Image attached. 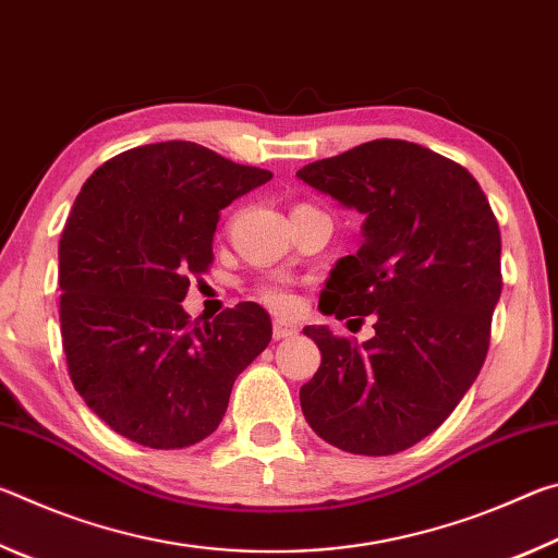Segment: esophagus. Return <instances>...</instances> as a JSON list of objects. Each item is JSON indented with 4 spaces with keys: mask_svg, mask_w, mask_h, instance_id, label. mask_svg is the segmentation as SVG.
<instances>
[{
    "mask_svg": "<svg viewBox=\"0 0 558 558\" xmlns=\"http://www.w3.org/2000/svg\"><path fill=\"white\" fill-rule=\"evenodd\" d=\"M292 335H298V327L282 323V319H276V323H272V337L276 339H288Z\"/></svg>",
    "mask_w": 558,
    "mask_h": 558,
    "instance_id": "obj_1",
    "label": "esophagus"
}]
</instances>
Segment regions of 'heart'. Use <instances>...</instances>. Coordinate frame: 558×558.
Here are the masks:
<instances>
[{
	"instance_id": "1",
	"label": "heart",
	"mask_w": 558,
	"mask_h": 558,
	"mask_svg": "<svg viewBox=\"0 0 558 558\" xmlns=\"http://www.w3.org/2000/svg\"><path fill=\"white\" fill-rule=\"evenodd\" d=\"M258 298L260 302H266L268 307L276 310V313H292L298 305L295 292L288 286L286 280H266L258 286Z\"/></svg>"
}]
</instances>
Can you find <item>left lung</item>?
Here are the masks:
<instances>
[{"mask_svg":"<svg viewBox=\"0 0 558 558\" xmlns=\"http://www.w3.org/2000/svg\"><path fill=\"white\" fill-rule=\"evenodd\" d=\"M298 177L366 216L319 310L359 325L372 315L376 329L364 344L302 329L323 352L302 413L329 446L393 456L430 436L483 369L502 292L497 219L465 167L405 140H372Z\"/></svg>","mask_w":558,"mask_h":558,"instance_id":"obj_1","label":"left lung"}]
</instances>
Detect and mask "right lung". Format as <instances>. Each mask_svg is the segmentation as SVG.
<instances>
[{
	"label": "right lung",
	"mask_w": 558,
	"mask_h": 558,
	"mask_svg": "<svg viewBox=\"0 0 558 558\" xmlns=\"http://www.w3.org/2000/svg\"><path fill=\"white\" fill-rule=\"evenodd\" d=\"M270 177L172 140L108 159L75 196L59 241L65 364L88 409L128 440L174 450L211 436L233 381L268 347L256 302L199 327L182 300L214 263L223 206Z\"/></svg>",
	"instance_id": "add662e5"
}]
</instances>
